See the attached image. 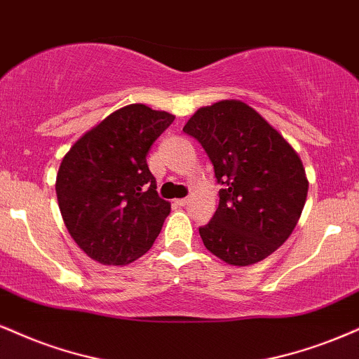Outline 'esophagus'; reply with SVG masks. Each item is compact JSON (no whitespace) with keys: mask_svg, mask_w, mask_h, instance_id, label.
<instances>
[{"mask_svg":"<svg viewBox=\"0 0 359 359\" xmlns=\"http://www.w3.org/2000/svg\"><path fill=\"white\" fill-rule=\"evenodd\" d=\"M175 204L179 205V207H185L189 204V198H177L175 201Z\"/></svg>","mask_w":359,"mask_h":359,"instance_id":"1","label":"esophagus"}]
</instances>
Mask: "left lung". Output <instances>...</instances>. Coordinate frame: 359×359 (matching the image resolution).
I'll return each mask as SVG.
<instances>
[{
	"mask_svg": "<svg viewBox=\"0 0 359 359\" xmlns=\"http://www.w3.org/2000/svg\"><path fill=\"white\" fill-rule=\"evenodd\" d=\"M184 132L214 165L219 207L198 229L207 250L231 266H250L292 234L308 196L303 161L259 111L241 100L202 107Z\"/></svg>",
	"mask_w": 359,
	"mask_h": 359,
	"instance_id": "obj_1",
	"label": "left lung"
}]
</instances>
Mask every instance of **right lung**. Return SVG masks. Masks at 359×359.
<instances>
[{"instance_id":"right-lung-1","label":"right lung","mask_w":359,"mask_h":359,"mask_svg":"<svg viewBox=\"0 0 359 359\" xmlns=\"http://www.w3.org/2000/svg\"><path fill=\"white\" fill-rule=\"evenodd\" d=\"M175 115L132 103L83 133L65 154L56 197L79 248L103 266L130 264L152 248L170 214L147 154Z\"/></svg>"}]
</instances>
